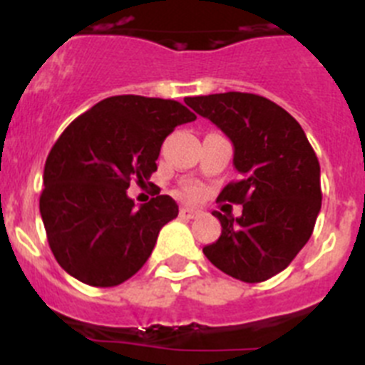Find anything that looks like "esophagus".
I'll return each mask as SVG.
<instances>
[{
	"mask_svg": "<svg viewBox=\"0 0 365 365\" xmlns=\"http://www.w3.org/2000/svg\"><path fill=\"white\" fill-rule=\"evenodd\" d=\"M179 215L182 219H195L199 215V210H195V208H188V206H182L179 210Z\"/></svg>",
	"mask_w": 365,
	"mask_h": 365,
	"instance_id": "34e87169",
	"label": "esophagus"
}]
</instances>
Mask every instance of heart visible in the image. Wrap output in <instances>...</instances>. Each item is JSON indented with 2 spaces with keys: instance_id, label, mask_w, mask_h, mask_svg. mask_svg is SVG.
<instances>
[{
  "instance_id": "obj_1",
  "label": "heart",
  "mask_w": 365,
  "mask_h": 365,
  "mask_svg": "<svg viewBox=\"0 0 365 365\" xmlns=\"http://www.w3.org/2000/svg\"><path fill=\"white\" fill-rule=\"evenodd\" d=\"M199 193H201V188L197 185H186L180 188V195L186 199H195L199 197Z\"/></svg>"
}]
</instances>
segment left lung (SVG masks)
I'll return each mask as SVG.
<instances>
[{
  "label": "left lung",
  "instance_id": "1",
  "mask_svg": "<svg viewBox=\"0 0 365 365\" xmlns=\"http://www.w3.org/2000/svg\"><path fill=\"white\" fill-rule=\"evenodd\" d=\"M185 102L230 138L240 172L217 201L243 205V214L214 212L222 230L202 252L232 278L265 282L311 237L322 208L318 157L302 125L265 96L230 91Z\"/></svg>",
  "mask_w": 365,
  "mask_h": 365
}]
</instances>
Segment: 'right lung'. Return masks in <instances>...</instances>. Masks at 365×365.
Wrapping results in <instances>:
<instances>
[{
	"instance_id": "obj_1",
	"label": "right lung",
	"mask_w": 365,
	"mask_h": 365,
	"mask_svg": "<svg viewBox=\"0 0 365 365\" xmlns=\"http://www.w3.org/2000/svg\"><path fill=\"white\" fill-rule=\"evenodd\" d=\"M195 118L175 100L120 95L67 125L45 160L40 195L47 241L67 274L115 287L143 269L179 206L157 195L137 208L125 190L150 180L164 138Z\"/></svg>"
}]
</instances>
